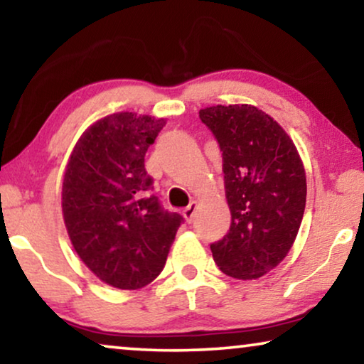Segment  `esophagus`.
<instances>
[{
	"mask_svg": "<svg viewBox=\"0 0 364 364\" xmlns=\"http://www.w3.org/2000/svg\"><path fill=\"white\" fill-rule=\"evenodd\" d=\"M196 210H197V203L196 202H192L191 205H188L186 210L182 212V215H183V218H186V220L191 223L192 222V218H193V215H196Z\"/></svg>",
	"mask_w": 364,
	"mask_h": 364,
	"instance_id": "34e87169",
	"label": "esophagus"
}]
</instances>
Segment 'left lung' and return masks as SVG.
<instances>
[{"label":"left lung","instance_id":"1","mask_svg":"<svg viewBox=\"0 0 364 364\" xmlns=\"http://www.w3.org/2000/svg\"><path fill=\"white\" fill-rule=\"evenodd\" d=\"M198 117L223 159L230 230L210 250L218 268L255 280L288 255L306 203V176L295 144L275 119L252 104L212 106Z\"/></svg>","mask_w":364,"mask_h":364}]
</instances>
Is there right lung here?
Here are the masks:
<instances>
[{
  "mask_svg": "<svg viewBox=\"0 0 364 364\" xmlns=\"http://www.w3.org/2000/svg\"><path fill=\"white\" fill-rule=\"evenodd\" d=\"M166 119L116 112L89 126L69 156L63 217L74 250L99 280L137 290L166 265L183 218L154 196L144 157Z\"/></svg>",
  "mask_w": 364,
  "mask_h": 364,
  "instance_id": "add662e5",
  "label": "right lung"
}]
</instances>
